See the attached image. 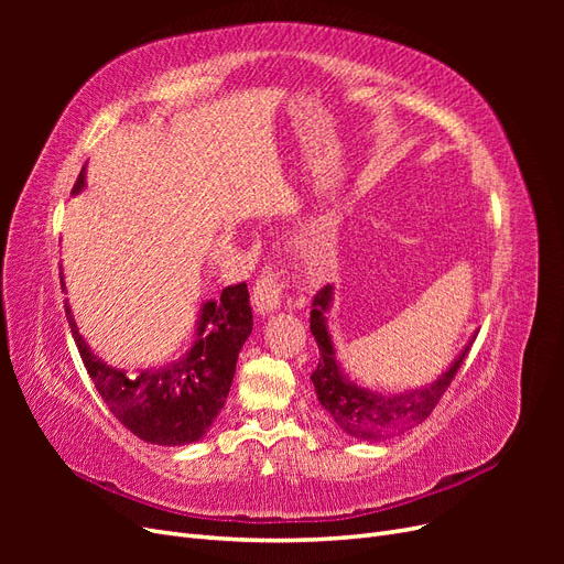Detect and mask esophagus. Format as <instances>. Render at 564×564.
I'll return each mask as SVG.
<instances>
[{"mask_svg": "<svg viewBox=\"0 0 564 564\" xmlns=\"http://www.w3.org/2000/svg\"><path fill=\"white\" fill-rule=\"evenodd\" d=\"M282 284H280V275L272 272V268H265L261 272V278L256 280L253 292H251V303L256 315H270L275 313L282 305Z\"/></svg>", "mask_w": 564, "mask_h": 564, "instance_id": "obj_1", "label": "esophagus"}]
</instances>
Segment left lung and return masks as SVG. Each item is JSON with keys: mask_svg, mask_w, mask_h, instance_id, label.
<instances>
[{"mask_svg": "<svg viewBox=\"0 0 564 564\" xmlns=\"http://www.w3.org/2000/svg\"><path fill=\"white\" fill-rule=\"evenodd\" d=\"M332 305L334 286L329 284L315 296L311 311V332L319 348V362L317 369L313 371L311 381L315 386L319 404L327 409L329 416L338 423V429L355 440L381 442L412 431L414 425L429 419L440 398L445 395L456 369L468 355L477 332L468 338V344L454 357L452 365L442 373H437L435 381L400 392H386L357 386L348 377L346 369L338 365L334 338L327 324Z\"/></svg>", "mask_w": 564, "mask_h": 564, "instance_id": "obj_1", "label": "left lung"}]
</instances>
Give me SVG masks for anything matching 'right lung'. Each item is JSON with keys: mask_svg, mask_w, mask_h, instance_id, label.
I'll return each mask as SVG.
<instances>
[{"mask_svg": "<svg viewBox=\"0 0 564 564\" xmlns=\"http://www.w3.org/2000/svg\"><path fill=\"white\" fill-rule=\"evenodd\" d=\"M87 187V169L73 187ZM61 286L65 278L61 272ZM65 315L82 362L115 419L150 445H193L212 429L232 386L237 355L251 334L253 317L247 284L226 286L218 301H204L195 322L193 344L178 360L129 373L98 357L79 334L65 299Z\"/></svg>", "mask_w": 564, "mask_h": 564, "instance_id": "1", "label": "right lung"}]
</instances>
